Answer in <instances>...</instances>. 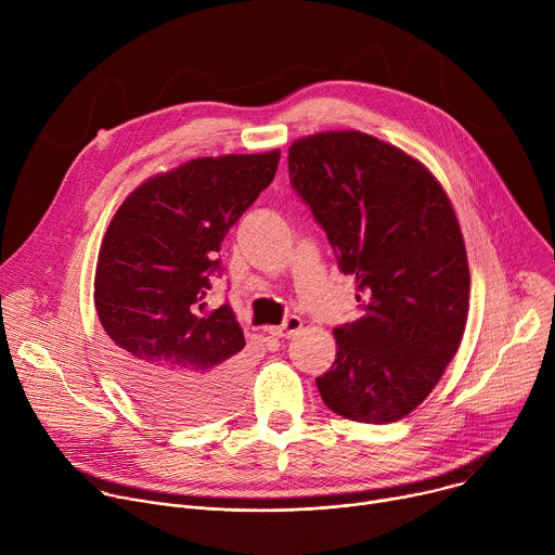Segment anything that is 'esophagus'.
<instances>
[{
  "instance_id": "esophagus-1",
  "label": "esophagus",
  "mask_w": 555,
  "mask_h": 555,
  "mask_svg": "<svg viewBox=\"0 0 555 555\" xmlns=\"http://www.w3.org/2000/svg\"><path fill=\"white\" fill-rule=\"evenodd\" d=\"M300 327H302V321L298 319V315H289V319H285L283 325L270 327V334L276 336V338H292L296 332H300Z\"/></svg>"
}]
</instances>
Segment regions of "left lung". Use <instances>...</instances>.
<instances>
[{"mask_svg":"<svg viewBox=\"0 0 555 555\" xmlns=\"http://www.w3.org/2000/svg\"><path fill=\"white\" fill-rule=\"evenodd\" d=\"M289 180L364 294V315L334 330L323 402L364 424L411 415L454 358L469 268L452 202L406 151L356 129L292 142ZM360 300V294H356Z\"/></svg>","mask_w":555,"mask_h":555,"instance_id":"1","label":"left lung"}]
</instances>
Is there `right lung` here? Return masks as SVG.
<instances>
[{"instance_id": "right-lung-1", "label": "right lung", "mask_w": 555, "mask_h": 555, "mask_svg": "<svg viewBox=\"0 0 555 555\" xmlns=\"http://www.w3.org/2000/svg\"><path fill=\"white\" fill-rule=\"evenodd\" d=\"M281 151L195 157L133 189L96 261L94 307L118 379L176 426L225 415L240 388L244 330L206 309L225 232L274 180Z\"/></svg>"}]
</instances>
